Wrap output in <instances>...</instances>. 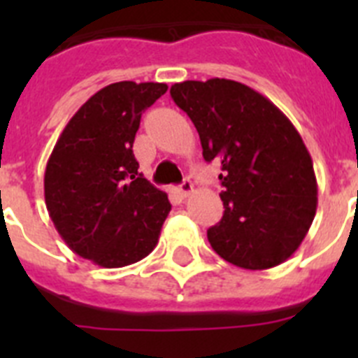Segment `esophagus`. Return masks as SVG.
<instances>
[{
    "label": "esophagus",
    "instance_id": "esophagus-1",
    "mask_svg": "<svg viewBox=\"0 0 358 358\" xmlns=\"http://www.w3.org/2000/svg\"><path fill=\"white\" fill-rule=\"evenodd\" d=\"M192 192H194V185H192V181H189V179H185V181H182L181 185L177 186V194L181 195L182 199L188 197V195L192 194Z\"/></svg>",
    "mask_w": 358,
    "mask_h": 358
}]
</instances>
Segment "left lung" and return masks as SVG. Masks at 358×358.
Listing matches in <instances>:
<instances>
[{
	"label": "left lung",
	"mask_w": 358,
	"mask_h": 358,
	"mask_svg": "<svg viewBox=\"0 0 358 358\" xmlns=\"http://www.w3.org/2000/svg\"><path fill=\"white\" fill-rule=\"evenodd\" d=\"M170 94L194 122L204 159L222 163L224 215L208 229L211 248L249 271L283 264L317 208L314 164L299 132L271 100L240 82L186 80Z\"/></svg>",
	"instance_id": "left-lung-1"
}]
</instances>
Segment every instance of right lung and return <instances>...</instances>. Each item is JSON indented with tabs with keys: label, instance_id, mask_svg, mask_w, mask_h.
<instances>
[{
	"label": "right lung",
	"instance_id": "add662e5",
	"mask_svg": "<svg viewBox=\"0 0 358 358\" xmlns=\"http://www.w3.org/2000/svg\"><path fill=\"white\" fill-rule=\"evenodd\" d=\"M159 82L106 85L73 115L46 172L44 199L68 248L100 267L136 264L154 251L172 204L138 172L132 143Z\"/></svg>",
	"mask_w": 358,
	"mask_h": 358
}]
</instances>
